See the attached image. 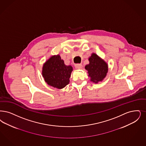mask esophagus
Listing matches in <instances>:
<instances>
[{"label": "esophagus", "instance_id": "34e87169", "mask_svg": "<svg viewBox=\"0 0 146 146\" xmlns=\"http://www.w3.org/2000/svg\"><path fill=\"white\" fill-rule=\"evenodd\" d=\"M75 67H76V69L78 70H80V69H82V64H76L75 65Z\"/></svg>", "mask_w": 146, "mask_h": 146}]
</instances>
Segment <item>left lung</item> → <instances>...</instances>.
<instances>
[{
    "mask_svg": "<svg viewBox=\"0 0 146 146\" xmlns=\"http://www.w3.org/2000/svg\"><path fill=\"white\" fill-rule=\"evenodd\" d=\"M88 60L90 64L85 66V69L88 70V76L91 77V81L98 83L103 80L108 70L107 64L94 53L92 54Z\"/></svg>",
    "mask_w": 146,
    "mask_h": 146,
    "instance_id": "left-lung-1",
    "label": "left lung"
}]
</instances>
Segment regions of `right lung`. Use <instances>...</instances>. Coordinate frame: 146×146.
<instances>
[{"label": "right lung", "mask_w": 146, "mask_h": 146, "mask_svg": "<svg viewBox=\"0 0 146 146\" xmlns=\"http://www.w3.org/2000/svg\"><path fill=\"white\" fill-rule=\"evenodd\" d=\"M73 68L66 66L60 55L52 56L44 64L42 76L49 85L61 89L69 84Z\"/></svg>", "instance_id": "obj_1"}]
</instances>
